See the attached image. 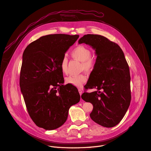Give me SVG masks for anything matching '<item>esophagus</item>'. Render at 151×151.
I'll list each match as a JSON object with an SVG mask.
<instances>
[{
    "mask_svg": "<svg viewBox=\"0 0 151 151\" xmlns=\"http://www.w3.org/2000/svg\"><path fill=\"white\" fill-rule=\"evenodd\" d=\"M78 92H79V94H80V96H82V93H83L82 90V89H78Z\"/></svg>",
    "mask_w": 151,
    "mask_h": 151,
    "instance_id": "esophagus-1",
    "label": "esophagus"
}]
</instances>
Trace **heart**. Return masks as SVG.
<instances>
[{"label": "heart", "mask_w": 151, "mask_h": 151, "mask_svg": "<svg viewBox=\"0 0 151 151\" xmlns=\"http://www.w3.org/2000/svg\"><path fill=\"white\" fill-rule=\"evenodd\" d=\"M71 56L74 59L82 62V68L88 73L93 70L95 66V62L91 59V51L89 48L83 45H78L75 47L71 52ZM60 70L63 74H66L68 72V59L66 57H63L60 64ZM88 80L87 76L85 74L78 76H69L65 78V82L73 85L76 87H82Z\"/></svg>", "instance_id": "heart-1"}]
</instances>
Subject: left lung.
<instances>
[{"mask_svg":"<svg viewBox=\"0 0 151 151\" xmlns=\"http://www.w3.org/2000/svg\"><path fill=\"white\" fill-rule=\"evenodd\" d=\"M95 50L97 55L90 82L86 89L97 91L84 92L82 98L93 105L91 119L106 127H112L122 120L131 103V76L129 66L120 46L106 37L87 34L78 40Z\"/></svg>","mask_w":151,"mask_h":151,"instance_id":"8db88e82","label":"left lung"}]
</instances>
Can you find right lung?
Wrapping results in <instances>:
<instances>
[{"instance_id": "right-lung-1", "label": "right lung", "mask_w": 151, "mask_h": 151, "mask_svg": "<svg viewBox=\"0 0 151 151\" xmlns=\"http://www.w3.org/2000/svg\"><path fill=\"white\" fill-rule=\"evenodd\" d=\"M78 37L63 34L42 36L31 43L23 53L22 94L30 117L46 130L63 125L69 109L80 101L77 88L63 85L60 68L65 54Z\"/></svg>"}]
</instances>
